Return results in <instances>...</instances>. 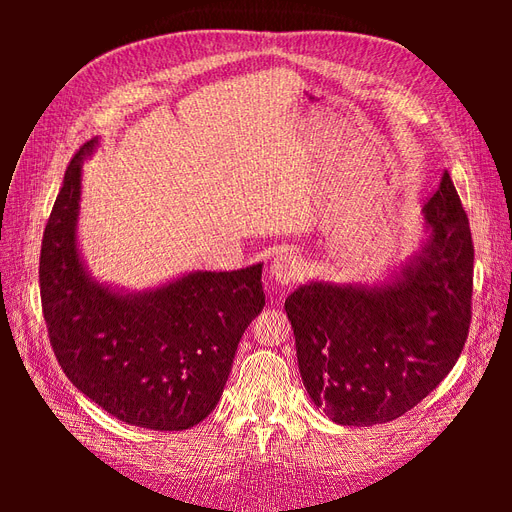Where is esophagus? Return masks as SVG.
Wrapping results in <instances>:
<instances>
[{
  "label": "esophagus",
  "mask_w": 512,
  "mask_h": 512,
  "mask_svg": "<svg viewBox=\"0 0 512 512\" xmlns=\"http://www.w3.org/2000/svg\"><path fill=\"white\" fill-rule=\"evenodd\" d=\"M269 273L277 284H292V282H299L301 277L305 275V262L299 256H292V254H280L271 260V267Z\"/></svg>",
  "instance_id": "obj_1"
}]
</instances>
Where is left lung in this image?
I'll return each mask as SVG.
<instances>
[{"instance_id":"left-lung-1","label":"left lung","mask_w":512,"mask_h":512,"mask_svg":"<svg viewBox=\"0 0 512 512\" xmlns=\"http://www.w3.org/2000/svg\"><path fill=\"white\" fill-rule=\"evenodd\" d=\"M423 213L429 241L393 284L314 282L286 299L305 389L339 425L395 421L436 389L466 346L474 243L448 170Z\"/></svg>"}]
</instances>
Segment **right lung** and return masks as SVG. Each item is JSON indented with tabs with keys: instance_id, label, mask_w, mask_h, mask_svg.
<instances>
[{
	"instance_id": "obj_1",
	"label": "right lung",
	"mask_w": 512,
	"mask_h": 512,
	"mask_svg": "<svg viewBox=\"0 0 512 512\" xmlns=\"http://www.w3.org/2000/svg\"><path fill=\"white\" fill-rule=\"evenodd\" d=\"M70 160L46 222L40 299L46 331L70 382L123 423L156 431L198 425L220 401L239 339L262 307V265L198 271L141 297L87 277L76 252L81 160Z\"/></svg>"
}]
</instances>
